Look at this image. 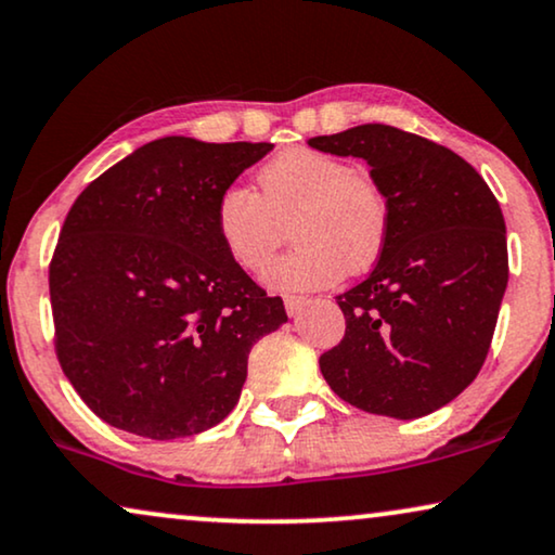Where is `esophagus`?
<instances>
[{"label": "esophagus", "instance_id": "1", "mask_svg": "<svg viewBox=\"0 0 555 555\" xmlns=\"http://www.w3.org/2000/svg\"><path fill=\"white\" fill-rule=\"evenodd\" d=\"M284 305H286V314L289 317H297L301 309H305V305H307V299L305 297H286L284 299Z\"/></svg>", "mask_w": 555, "mask_h": 555}]
</instances>
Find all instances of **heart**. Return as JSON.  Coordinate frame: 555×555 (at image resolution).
<instances>
[{"mask_svg":"<svg viewBox=\"0 0 555 555\" xmlns=\"http://www.w3.org/2000/svg\"><path fill=\"white\" fill-rule=\"evenodd\" d=\"M388 201L371 175L345 159L307 150H286L258 169L256 195L228 188L216 203V233L238 269L261 273L289 225L292 254L269 271L276 292H314L345 271H365L388 235Z\"/></svg>","mask_w":555,"mask_h":555,"instance_id":"1","label":"heart"}]
</instances>
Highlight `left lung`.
<instances>
[{
    "instance_id": "1",
    "label": "left lung",
    "mask_w": 555,
    "mask_h": 555,
    "mask_svg": "<svg viewBox=\"0 0 555 555\" xmlns=\"http://www.w3.org/2000/svg\"><path fill=\"white\" fill-rule=\"evenodd\" d=\"M312 150L365 159L388 201V235L363 284L339 294L347 330L320 358L354 409L421 418L482 367L507 289L505 218L460 154L386 124L314 137Z\"/></svg>"
}]
</instances>
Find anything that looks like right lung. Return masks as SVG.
<instances>
[{
  "instance_id": "obj_1",
  "label": "right lung",
  "mask_w": 555,
  "mask_h": 555,
  "mask_svg": "<svg viewBox=\"0 0 555 555\" xmlns=\"http://www.w3.org/2000/svg\"><path fill=\"white\" fill-rule=\"evenodd\" d=\"M271 150L154 139L73 203L50 263L55 350L106 424L167 441L235 409L250 347L286 312L228 258L216 203Z\"/></svg>"
}]
</instances>
